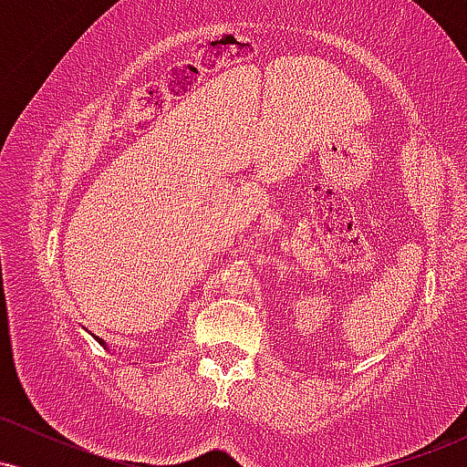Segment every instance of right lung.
Here are the masks:
<instances>
[{
	"label": "right lung",
	"instance_id": "right-lung-1",
	"mask_svg": "<svg viewBox=\"0 0 467 467\" xmlns=\"http://www.w3.org/2000/svg\"><path fill=\"white\" fill-rule=\"evenodd\" d=\"M96 340H99V342H100V345H105V342H103V340H100V337H99V336H96Z\"/></svg>",
	"mask_w": 467,
	"mask_h": 467
}]
</instances>
